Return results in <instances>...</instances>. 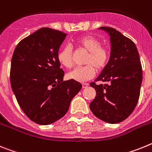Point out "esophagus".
Returning a JSON list of instances; mask_svg holds the SVG:
<instances>
[{"label":"esophagus","instance_id":"obj_1","mask_svg":"<svg viewBox=\"0 0 152 152\" xmlns=\"http://www.w3.org/2000/svg\"><path fill=\"white\" fill-rule=\"evenodd\" d=\"M82 86H83V88H86V87L89 86V84H88V83H83V84H82Z\"/></svg>","mask_w":152,"mask_h":152}]
</instances>
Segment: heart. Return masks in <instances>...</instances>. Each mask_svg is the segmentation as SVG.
<instances>
[{
  "label": "heart",
  "instance_id": "heart-1",
  "mask_svg": "<svg viewBox=\"0 0 152 152\" xmlns=\"http://www.w3.org/2000/svg\"><path fill=\"white\" fill-rule=\"evenodd\" d=\"M78 47L88 52L85 63L87 65L76 67L67 76L70 80L78 82H85L94 77L96 68L102 70L108 64L110 58V52L106 47H102L99 39L92 36H83L76 40ZM57 60L61 66L69 69L72 66V51L69 46L63 47L57 53Z\"/></svg>",
  "mask_w": 152,
  "mask_h": 152
}]
</instances>
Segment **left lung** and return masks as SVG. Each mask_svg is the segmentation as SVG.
<instances>
[{
  "label": "left lung",
  "instance_id": "1",
  "mask_svg": "<svg viewBox=\"0 0 152 152\" xmlns=\"http://www.w3.org/2000/svg\"><path fill=\"white\" fill-rule=\"evenodd\" d=\"M99 29L109 34L111 53L109 63L95 81L107 83H91L96 96L89 107L102 121L116 124L127 118L138 103L142 82V64L132 40L112 27Z\"/></svg>",
  "mask_w": 152,
  "mask_h": 152
}]
</instances>
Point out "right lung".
<instances>
[{
  "label": "right lung",
  "instance_id": "right-lung-1",
  "mask_svg": "<svg viewBox=\"0 0 152 152\" xmlns=\"http://www.w3.org/2000/svg\"><path fill=\"white\" fill-rule=\"evenodd\" d=\"M65 33L43 27L16 47L10 66L11 88L20 107L35 123L50 125L68 111L82 89L73 80L63 81L57 53Z\"/></svg>",
  "mask_w": 152,
  "mask_h": 152
}]
</instances>
